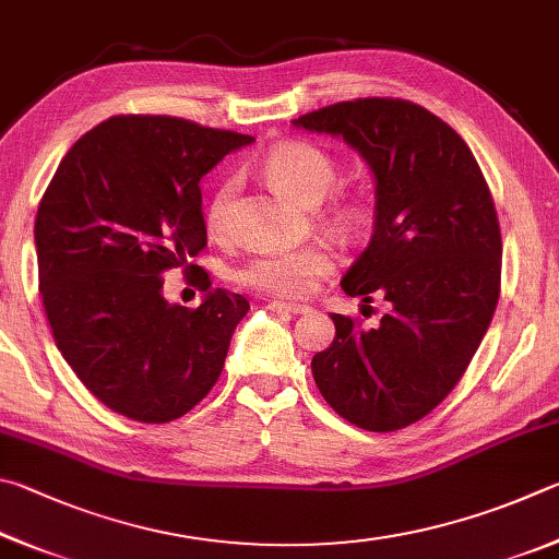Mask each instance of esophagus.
I'll return each instance as SVG.
<instances>
[{
    "mask_svg": "<svg viewBox=\"0 0 559 559\" xmlns=\"http://www.w3.org/2000/svg\"><path fill=\"white\" fill-rule=\"evenodd\" d=\"M270 311H277V314H309L311 307L307 305H289V301H270Z\"/></svg>",
    "mask_w": 559,
    "mask_h": 559,
    "instance_id": "1",
    "label": "esophagus"
}]
</instances>
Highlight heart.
Instances as JSON below:
<instances>
[{
	"mask_svg": "<svg viewBox=\"0 0 559 559\" xmlns=\"http://www.w3.org/2000/svg\"><path fill=\"white\" fill-rule=\"evenodd\" d=\"M262 171L267 181L299 205H319L336 186V164L331 156L309 142H282L264 156ZM238 183L225 179L211 195L205 209V225L213 235L225 230L228 213ZM331 228L341 235L354 233L364 211L356 203H334L326 213ZM331 270V254L319 245H307L299 250L270 252L254 260L240 272V282L272 297H305L314 282Z\"/></svg>",
	"mask_w": 559,
	"mask_h": 559,
	"instance_id": "1",
	"label": "heart"
}]
</instances>
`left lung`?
<instances>
[{"mask_svg":"<svg viewBox=\"0 0 559 559\" xmlns=\"http://www.w3.org/2000/svg\"><path fill=\"white\" fill-rule=\"evenodd\" d=\"M292 124L338 136L373 174V238L341 287L390 309L376 329L331 314L334 344L311 373L350 425L395 432L452 393L491 324L501 282L491 191L462 136L415 103L366 97Z\"/></svg>","mask_w":559,"mask_h":559,"instance_id":"8db88e82","label":"left lung"}]
</instances>
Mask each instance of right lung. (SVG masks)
<instances>
[{"mask_svg":"<svg viewBox=\"0 0 559 559\" xmlns=\"http://www.w3.org/2000/svg\"><path fill=\"white\" fill-rule=\"evenodd\" d=\"M252 142L179 117L122 115L58 164L34 225L38 289L66 364L115 413L171 423L218 380L248 299L211 289L205 274L199 309L171 305L164 272L189 270L205 248L203 176Z\"/></svg>","mask_w":559,"mask_h":559,"instance_id":"obj_1","label":"right lung"}]
</instances>
